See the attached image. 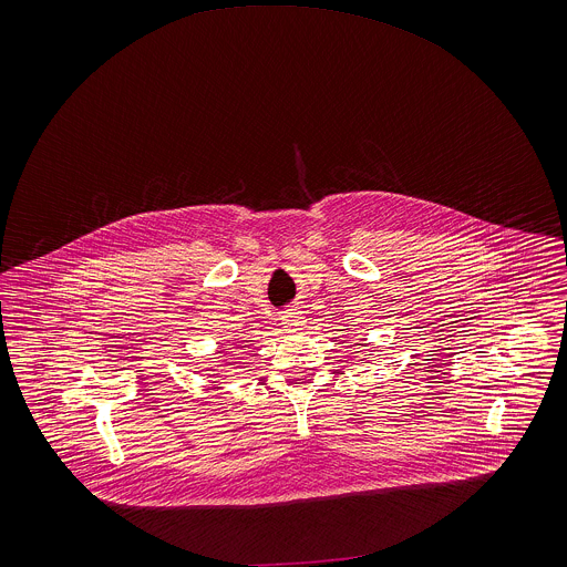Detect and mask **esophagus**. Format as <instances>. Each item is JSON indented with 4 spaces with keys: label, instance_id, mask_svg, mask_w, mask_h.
<instances>
[{
    "label": "esophagus",
    "instance_id": "obj_1",
    "mask_svg": "<svg viewBox=\"0 0 567 567\" xmlns=\"http://www.w3.org/2000/svg\"><path fill=\"white\" fill-rule=\"evenodd\" d=\"M281 324H284L288 331H299V329H303V324H306V315H303L299 308L286 310V312L281 315Z\"/></svg>",
    "mask_w": 567,
    "mask_h": 567
}]
</instances>
